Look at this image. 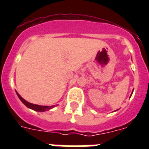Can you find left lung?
Masks as SVG:
<instances>
[{
	"label": "left lung",
	"instance_id": "left-lung-1",
	"mask_svg": "<svg viewBox=\"0 0 149 149\" xmlns=\"http://www.w3.org/2000/svg\"><path fill=\"white\" fill-rule=\"evenodd\" d=\"M132 93H133V92H132Z\"/></svg>",
	"mask_w": 149,
	"mask_h": 149
}]
</instances>
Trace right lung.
I'll return each instance as SVG.
<instances>
[{
	"instance_id": "1",
	"label": "right lung",
	"mask_w": 149,
	"mask_h": 149,
	"mask_svg": "<svg viewBox=\"0 0 149 149\" xmlns=\"http://www.w3.org/2000/svg\"><path fill=\"white\" fill-rule=\"evenodd\" d=\"M16 93H17V97H19V99L21 100V101H22L25 106L28 107L29 108L32 109L34 111H39V112H44V111H49V110H50V109H52V107H55V105H53V106H41V105H38V104H31V103H29V102L26 101L24 99H23V98L18 94V93H17V91H16Z\"/></svg>"
}]
</instances>
